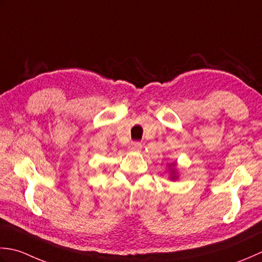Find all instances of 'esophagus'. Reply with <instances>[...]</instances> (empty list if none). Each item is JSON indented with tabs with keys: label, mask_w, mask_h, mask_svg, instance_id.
Instances as JSON below:
<instances>
[{
	"label": "esophagus",
	"mask_w": 262,
	"mask_h": 262,
	"mask_svg": "<svg viewBox=\"0 0 262 262\" xmlns=\"http://www.w3.org/2000/svg\"><path fill=\"white\" fill-rule=\"evenodd\" d=\"M141 143L138 142V141H132L130 145H129V149L131 151H139L141 149Z\"/></svg>",
	"instance_id": "obj_1"
}]
</instances>
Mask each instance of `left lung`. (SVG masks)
<instances>
[{
	"label": "left lung",
	"instance_id": "left-lung-1",
	"mask_svg": "<svg viewBox=\"0 0 262 262\" xmlns=\"http://www.w3.org/2000/svg\"><path fill=\"white\" fill-rule=\"evenodd\" d=\"M178 164L176 162H170L167 163V167H168V174H169V180L170 181H176L179 180V170H178Z\"/></svg>",
	"mask_w": 262,
	"mask_h": 262
}]
</instances>
